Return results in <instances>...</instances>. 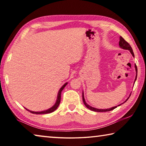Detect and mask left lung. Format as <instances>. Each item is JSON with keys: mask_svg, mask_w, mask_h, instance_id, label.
<instances>
[{"mask_svg": "<svg viewBox=\"0 0 146 146\" xmlns=\"http://www.w3.org/2000/svg\"><path fill=\"white\" fill-rule=\"evenodd\" d=\"M119 46H120V47L121 48H122V49H126V50H129V51H130V52H131V53L132 54V55H133V57H135V55H134V53H133L132 48H131V46L129 45V44L128 43V42H127L125 41V40H124V39H123V38L122 37V36H120ZM135 67L136 71H137V66L135 65ZM137 76H136V78H135V80H137ZM130 95H129V97H130ZM129 97L127 98V100H125L124 102H126V101L128 100V98H129ZM82 100H83L84 104V105L86 106V107H87L88 109H90V110L93 111H96V112H106V111H110L113 110H114V109H115L116 108H117V106H115V107L111 108H110V109H106V110H100V109H97V108H95L91 107V106H89V105L86 102L85 99H84V93H82ZM120 106V104L118 105V106Z\"/></svg>", "mask_w": 146, "mask_h": 146, "instance_id": "left-lung-1", "label": "left lung"}]
</instances>
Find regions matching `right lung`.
<instances>
[{
  "label": "right lung",
  "instance_id": "1",
  "mask_svg": "<svg viewBox=\"0 0 146 146\" xmlns=\"http://www.w3.org/2000/svg\"><path fill=\"white\" fill-rule=\"evenodd\" d=\"M68 84V83L66 82V84H64L62 86V88L60 89V90L58 91V95H57V99H56V101L55 104H54L53 106H52L51 108L48 109V110H45V111H39V112H36V111H29L28 110H27L26 108V110L29 111V112L31 113H33V114H47V113H52L54 111H55L56 110V108H58V106L60 104V98H61V92L63 90V89L66 87V86Z\"/></svg>",
  "mask_w": 146,
  "mask_h": 146
}]
</instances>
